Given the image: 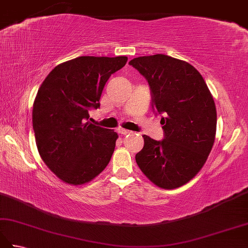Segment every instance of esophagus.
<instances>
[{"instance_id": "obj_1", "label": "esophagus", "mask_w": 248, "mask_h": 248, "mask_svg": "<svg viewBox=\"0 0 248 248\" xmlns=\"http://www.w3.org/2000/svg\"><path fill=\"white\" fill-rule=\"evenodd\" d=\"M118 132H119L120 134H123V135H127V134H131V133H132V131L120 128V129H118Z\"/></svg>"}]
</instances>
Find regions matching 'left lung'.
Here are the masks:
<instances>
[{
	"mask_svg": "<svg viewBox=\"0 0 248 248\" xmlns=\"http://www.w3.org/2000/svg\"><path fill=\"white\" fill-rule=\"evenodd\" d=\"M148 81L152 108L162 114L164 140L143 135L135 155L140 170L155 186L172 189L197 175L211 152L217 108L202 75L188 62L164 54L129 62Z\"/></svg>",
	"mask_w": 248,
	"mask_h": 248,
	"instance_id": "1",
	"label": "left lung"
}]
</instances>
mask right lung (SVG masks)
<instances>
[{
	"instance_id": "right-lung-1",
	"label": "right lung",
	"mask_w": 248,
	"mask_h": 248,
	"mask_svg": "<svg viewBox=\"0 0 248 248\" xmlns=\"http://www.w3.org/2000/svg\"><path fill=\"white\" fill-rule=\"evenodd\" d=\"M127 56H80L57 65L41 84L33 104V129L41 159L62 181L82 186L112 157L118 135L87 121L100 108L109 77Z\"/></svg>"
}]
</instances>
